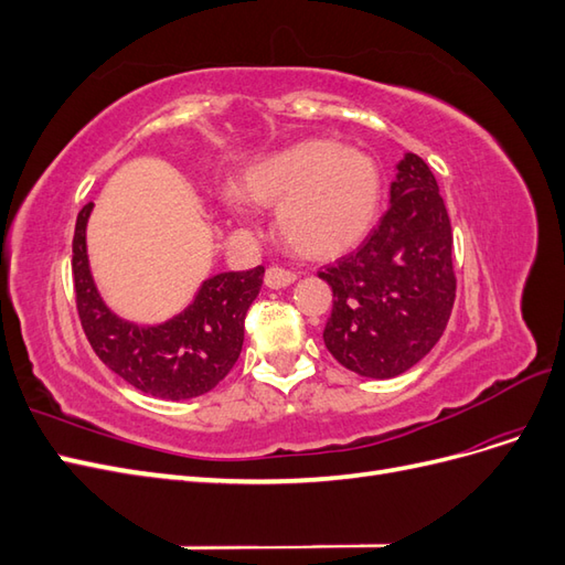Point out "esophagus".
<instances>
[{
  "instance_id": "34e87169",
  "label": "esophagus",
  "mask_w": 565,
  "mask_h": 565,
  "mask_svg": "<svg viewBox=\"0 0 565 565\" xmlns=\"http://www.w3.org/2000/svg\"><path fill=\"white\" fill-rule=\"evenodd\" d=\"M264 280H266V285L270 287V289H280V287H287V285H292L295 280H297V276L289 268H282V266H270V268H266V276H264Z\"/></svg>"
}]
</instances>
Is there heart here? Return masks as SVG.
Listing matches in <instances>:
<instances>
[{"label":"heart","mask_w":565,"mask_h":565,"mask_svg":"<svg viewBox=\"0 0 565 565\" xmlns=\"http://www.w3.org/2000/svg\"><path fill=\"white\" fill-rule=\"evenodd\" d=\"M245 195L278 207L282 243L306 259H337L363 241L380 212L372 158L337 141H303L245 177Z\"/></svg>","instance_id":"1"}]
</instances>
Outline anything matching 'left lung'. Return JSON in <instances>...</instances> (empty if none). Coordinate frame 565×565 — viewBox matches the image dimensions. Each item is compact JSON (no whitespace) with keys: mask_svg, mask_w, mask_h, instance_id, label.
Returning a JSON list of instances; mask_svg holds the SVG:
<instances>
[{"mask_svg":"<svg viewBox=\"0 0 565 565\" xmlns=\"http://www.w3.org/2000/svg\"><path fill=\"white\" fill-rule=\"evenodd\" d=\"M334 295L324 347L361 377L391 380L429 353L452 313V226L436 177L407 152L391 207L355 252L318 270Z\"/></svg>","mask_w":565,"mask_h":565,"instance_id":"left-lung-1","label":"left lung"}]
</instances>
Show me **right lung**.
I'll list each match as a JSON object with an SVG mask.
<instances>
[{
    "label": "right lung",
    "mask_w": 565,
    "mask_h": 565,
    "mask_svg": "<svg viewBox=\"0 0 565 565\" xmlns=\"http://www.w3.org/2000/svg\"><path fill=\"white\" fill-rule=\"evenodd\" d=\"M92 207L87 202L77 214L73 280L82 330L94 353L117 377L156 398L185 401L212 391L243 351L245 316L262 289L264 266L218 273L181 316L139 328L110 313L94 287L84 243Z\"/></svg>",
    "instance_id": "add662e5"
}]
</instances>
